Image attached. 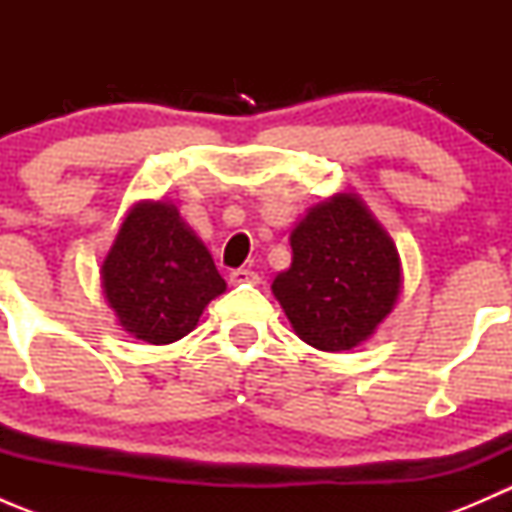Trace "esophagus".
<instances>
[{"label":"esophagus","instance_id":"obj_1","mask_svg":"<svg viewBox=\"0 0 512 512\" xmlns=\"http://www.w3.org/2000/svg\"><path fill=\"white\" fill-rule=\"evenodd\" d=\"M230 282L232 285H257V282H260V275H257L255 270H245V267H240V270L230 272Z\"/></svg>","mask_w":512,"mask_h":512}]
</instances>
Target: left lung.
Here are the masks:
<instances>
[{"label": "left lung", "mask_w": 512, "mask_h": 512, "mask_svg": "<svg viewBox=\"0 0 512 512\" xmlns=\"http://www.w3.org/2000/svg\"><path fill=\"white\" fill-rule=\"evenodd\" d=\"M292 265L272 282L297 337L319 352L366 342L394 309L401 260L389 232L354 193L314 205L289 235Z\"/></svg>", "instance_id": "8db88e82"}]
</instances>
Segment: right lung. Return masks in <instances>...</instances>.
<instances>
[{
  "label": "right lung",
  "mask_w": 512,
  "mask_h": 512,
  "mask_svg": "<svg viewBox=\"0 0 512 512\" xmlns=\"http://www.w3.org/2000/svg\"><path fill=\"white\" fill-rule=\"evenodd\" d=\"M101 285L118 324L148 344L183 339L225 292L208 247L165 200L128 210L101 265Z\"/></svg>",
  "instance_id": "1"
}]
</instances>
